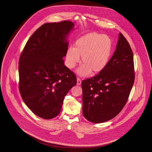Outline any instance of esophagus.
Wrapping results in <instances>:
<instances>
[{"label":"esophagus","instance_id":"esophagus-1","mask_svg":"<svg viewBox=\"0 0 152 152\" xmlns=\"http://www.w3.org/2000/svg\"><path fill=\"white\" fill-rule=\"evenodd\" d=\"M81 83H82V80L81 79L79 78V77H77V84L78 86H80L81 84Z\"/></svg>","mask_w":152,"mask_h":152}]
</instances>
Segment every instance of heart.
Returning a JSON list of instances; mask_svg holds the SVG:
<instances>
[{"mask_svg":"<svg viewBox=\"0 0 152 152\" xmlns=\"http://www.w3.org/2000/svg\"><path fill=\"white\" fill-rule=\"evenodd\" d=\"M112 44L110 37L98 33L85 35L76 41L73 48L67 50L66 65L73 69L79 62L83 64L77 70L80 76L102 72L107 65L112 53Z\"/></svg>","mask_w":152,"mask_h":152,"instance_id":"heart-1","label":"heart"}]
</instances>
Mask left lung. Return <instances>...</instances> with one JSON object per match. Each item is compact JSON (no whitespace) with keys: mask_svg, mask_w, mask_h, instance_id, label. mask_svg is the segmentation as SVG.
<instances>
[{"mask_svg":"<svg viewBox=\"0 0 152 152\" xmlns=\"http://www.w3.org/2000/svg\"><path fill=\"white\" fill-rule=\"evenodd\" d=\"M134 79L133 53L120 33L116 50L105 69L82 81L84 117L94 123L116 117L128 101Z\"/></svg>","mask_w":152,"mask_h":152,"instance_id":"8db88e82","label":"left lung"}]
</instances>
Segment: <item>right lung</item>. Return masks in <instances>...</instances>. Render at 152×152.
<instances>
[{"label":"right lung","instance_id":"right-lung-1","mask_svg":"<svg viewBox=\"0 0 152 152\" xmlns=\"http://www.w3.org/2000/svg\"><path fill=\"white\" fill-rule=\"evenodd\" d=\"M73 26L70 21L42 25L20 57V93L32 112L44 119L58 115L65 95L77 83L76 75L63 59L68 46L66 37Z\"/></svg>","mask_w":152,"mask_h":152}]
</instances>
